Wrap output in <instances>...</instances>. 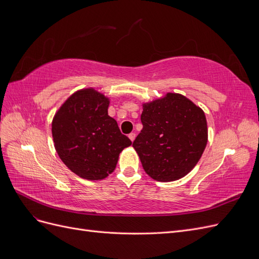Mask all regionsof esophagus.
Segmentation results:
<instances>
[{
    "label": "esophagus",
    "mask_w": 259,
    "mask_h": 259,
    "mask_svg": "<svg viewBox=\"0 0 259 259\" xmlns=\"http://www.w3.org/2000/svg\"><path fill=\"white\" fill-rule=\"evenodd\" d=\"M128 138L132 140V142H134L135 138H136V134H135V133H131V134L128 135Z\"/></svg>",
    "instance_id": "esophagus-1"
}]
</instances>
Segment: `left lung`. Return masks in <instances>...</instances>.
<instances>
[{"label":"left lung","mask_w":259,"mask_h":259,"mask_svg":"<svg viewBox=\"0 0 259 259\" xmlns=\"http://www.w3.org/2000/svg\"><path fill=\"white\" fill-rule=\"evenodd\" d=\"M143 130L133 143L146 173L158 182H174L197 165L207 144L202 109L182 94L143 103Z\"/></svg>","instance_id":"obj_1"}]
</instances>
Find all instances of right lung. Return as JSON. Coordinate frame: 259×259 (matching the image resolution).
Returning <instances> with one entry per match:
<instances>
[{"mask_svg": "<svg viewBox=\"0 0 259 259\" xmlns=\"http://www.w3.org/2000/svg\"><path fill=\"white\" fill-rule=\"evenodd\" d=\"M109 104L103 93L82 89L69 96L53 117L55 149L66 166L83 179L108 177L120 153L132 145L108 114Z\"/></svg>", "mask_w": 259, "mask_h": 259, "instance_id": "add662e5", "label": "right lung"}]
</instances>
